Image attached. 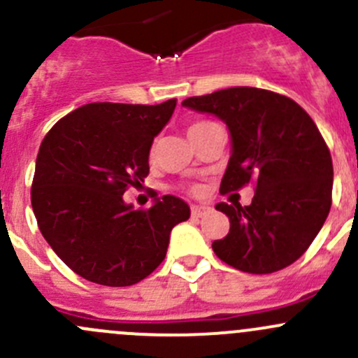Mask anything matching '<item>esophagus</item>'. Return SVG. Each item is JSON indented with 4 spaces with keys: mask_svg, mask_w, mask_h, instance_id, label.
<instances>
[{
    "mask_svg": "<svg viewBox=\"0 0 358 358\" xmlns=\"http://www.w3.org/2000/svg\"><path fill=\"white\" fill-rule=\"evenodd\" d=\"M209 211H211V208H208V206H192V208H190V213H192V216H196V218H202V216L209 215Z\"/></svg>",
    "mask_w": 358,
    "mask_h": 358,
    "instance_id": "34e87169",
    "label": "esophagus"
}]
</instances>
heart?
<instances>
[{"label": "heart", "instance_id": "heart-1", "mask_svg": "<svg viewBox=\"0 0 358 358\" xmlns=\"http://www.w3.org/2000/svg\"><path fill=\"white\" fill-rule=\"evenodd\" d=\"M204 124H208V122H196V124L190 126L189 131H194V129L201 128V126H204ZM190 190H192V192H199V187H190Z\"/></svg>", "mask_w": 358, "mask_h": 358}]
</instances>
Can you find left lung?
Returning <instances> with one entry per match:
<instances>
[{"label": "left lung", "mask_w": 358, "mask_h": 358, "mask_svg": "<svg viewBox=\"0 0 358 358\" xmlns=\"http://www.w3.org/2000/svg\"><path fill=\"white\" fill-rule=\"evenodd\" d=\"M182 106L229 126L232 156L220 192L248 183L256 189L249 206L216 204L230 230L213 243L215 255L248 273L289 266L313 243L333 202V159L313 119L289 96L249 86L190 96Z\"/></svg>", "instance_id": "left-lung-1"}]
</instances>
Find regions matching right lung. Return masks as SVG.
I'll return each mask as SVG.
<instances>
[{
    "label": "right lung",
    "instance_id": "add662e5",
    "mask_svg": "<svg viewBox=\"0 0 358 358\" xmlns=\"http://www.w3.org/2000/svg\"><path fill=\"white\" fill-rule=\"evenodd\" d=\"M176 107L86 103L57 121L36 159L31 202L46 243L78 275L133 286L164 259L173 227L190 208L162 196L133 209L122 194L149 175V152Z\"/></svg>",
    "mask_w": 358,
    "mask_h": 358
}]
</instances>
